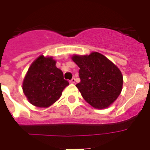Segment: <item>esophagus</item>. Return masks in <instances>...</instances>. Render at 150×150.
<instances>
[{
  "label": "esophagus",
  "mask_w": 150,
  "mask_h": 150,
  "mask_svg": "<svg viewBox=\"0 0 150 150\" xmlns=\"http://www.w3.org/2000/svg\"><path fill=\"white\" fill-rule=\"evenodd\" d=\"M75 78H72V79L70 80V83H75Z\"/></svg>",
  "instance_id": "34e87169"
}]
</instances>
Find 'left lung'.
<instances>
[{
    "label": "left lung",
    "instance_id": "8db88e82",
    "mask_svg": "<svg viewBox=\"0 0 150 150\" xmlns=\"http://www.w3.org/2000/svg\"><path fill=\"white\" fill-rule=\"evenodd\" d=\"M79 67L80 82L76 84L82 97L97 109L109 107L120 95L123 76L115 64L100 53L72 57Z\"/></svg>",
    "mask_w": 150,
    "mask_h": 150
}]
</instances>
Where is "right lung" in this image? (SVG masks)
<instances>
[{"label":"right lung","instance_id":"1","mask_svg":"<svg viewBox=\"0 0 150 150\" xmlns=\"http://www.w3.org/2000/svg\"><path fill=\"white\" fill-rule=\"evenodd\" d=\"M69 82L56 67L52 57L40 56L29 67L22 84V89L32 104L48 107L60 98Z\"/></svg>","mask_w":150,"mask_h":150}]
</instances>
